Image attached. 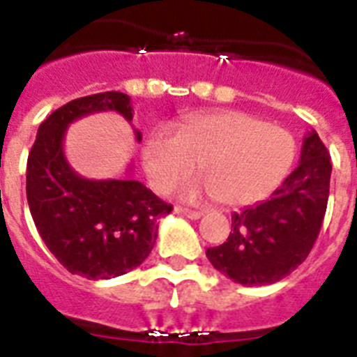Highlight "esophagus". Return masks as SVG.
Listing matches in <instances>:
<instances>
[{
  "label": "esophagus",
  "instance_id": "34e87169",
  "mask_svg": "<svg viewBox=\"0 0 357 357\" xmlns=\"http://www.w3.org/2000/svg\"><path fill=\"white\" fill-rule=\"evenodd\" d=\"M175 213L191 218V220H198V218L202 216L200 211H191V209H185V207H175Z\"/></svg>",
  "mask_w": 357,
  "mask_h": 357
}]
</instances>
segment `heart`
Instances as JSON below:
<instances>
[{
  "instance_id": "heart-1",
  "label": "heart",
  "mask_w": 357,
  "mask_h": 357,
  "mask_svg": "<svg viewBox=\"0 0 357 357\" xmlns=\"http://www.w3.org/2000/svg\"><path fill=\"white\" fill-rule=\"evenodd\" d=\"M296 143L291 132L241 110L188 114L176 130H151L143 146V164L151 185L169 189L200 164L206 181L182 188L193 200L213 195L223 206H248L263 200L291 169Z\"/></svg>"
}]
</instances>
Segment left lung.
Returning <instances> with one entry per match:
<instances>
[{"label":"left lung","instance_id":"1","mask_svg":"<svg viewBox=\"0 0 357 357\" xmlns=\"http://www.w3.org/2000/svg\"><path fill=\"white\" fill-rule=\"evenodd\" d=\"M331 155L314 130L304 137L298 168L268 200L232 214V230L206 255L243 286L273 284L305 261L329 200Z\"/></svg>","mask_w":357,"mask_h":357}]
</instances>
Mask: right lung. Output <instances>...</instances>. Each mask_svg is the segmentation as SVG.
Masks as SVG:
<instances>
[{
	"mask_svg": "<svg viewBox=\"0 0 357 357\" xmlns=\"http://www.w3.org/2000/svg\"><path fill=\"white\" fill-rule=\"evenodd\" d=\"M102 110L134 118L128 94L77 98L40 123L26 162L28 207L40 238L68 272L85 279H110L139 266L155 245L159 220L173 211L134 178L89 181L69 166V123Z\"/></svg>",
	"mask_w": 357,
	"mask_h": 357,
	"instance_id": "right-lung-1",
	"label": "right lung"
}]
</instances>
